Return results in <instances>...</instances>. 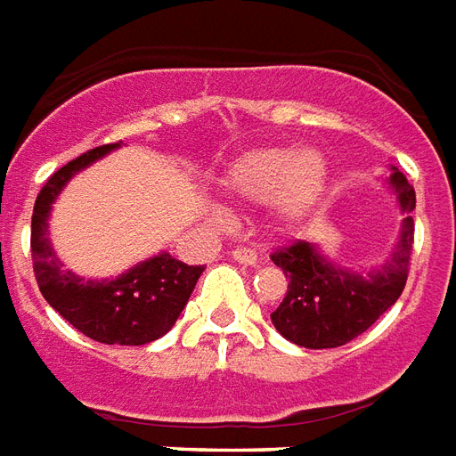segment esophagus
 I'll list each match as a JSON object with an SVG mask.
<instances>
[{
    "instance_id": "obj_1",
    "label": "esophagus",
    "mask_w": 456,
    "mask_h": 456,
    "mask_svg": "<svg viewBox=\"0 0 456 456\" xmlns=\"http://www.w3.org/2000/svg\"><path fill=\"white\" fill-rule=\"evenodd\" d=\"M232 258L236 260V263H241V265H256L258 263V253L253 251V248H234L232 251Z\"/></svg>"
}]
</instances>
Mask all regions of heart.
I'll return each instance as SVG.
<instances>
[{"instance_id": "heart-1", "label": "heart", "mask_w": 456, "mask_h": 456, "mask_svg": "<svg viewBox=\"0 0 456 456\" xmlns=\"http://www.w3.org/2000/svg\"><path fill=\"white\" fill-rule=\"evenodd\" d=\"M328 162L315 148H256L234 158L220 174V189L241 203H265L282 220H298L318 203Z\"/></svg>"}]
</instances>
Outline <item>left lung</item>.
I'll return each instance as SVG.
<instances>
[{"label": "left lung", "instance_id": "obj_1", "mask_svg": "<svg viewBox=\"0 0 456 456\" xmlns=\"http://www.w3.org/2000/svg\"><path fill=\"white\" fill-rule=\"evenodd\" d=\"M385 186L397 200L402 222L397 241L380 265L346 267L311 241L291 243L273 256L274 265L282 267L289 280V289L270 321L291 344L305 349L342 346L363 335L402 297L413 243L416 193L397 167H390Z\"/></svg>", "mask_w": 456, "mask_h": 456}]
</instances>
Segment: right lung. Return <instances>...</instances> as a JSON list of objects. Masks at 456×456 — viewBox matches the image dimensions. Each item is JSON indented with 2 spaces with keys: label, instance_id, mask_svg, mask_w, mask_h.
<instances>
[{
  "label": "right lung",
  "instance_id": "right-lung-1",
  "mask_svg": "<svg viewBox=\"0 0 456 456\" xmlns=\"http://www.w3.org/2000/svg\"><path fill=\"white\" fill-rule=\"evenodd\" d=\"M121 143L100 145L54 172L37 193L30 222V251L37 287L54 311L90 339L141 346L165 337L189 304L203 265H186L167 251L145 258L117 277H83L64 265L50 239L52 205L76 174Z\"/></svg>",
  "mask_w": 456,
  "mask_h": 456
}]
</instances>
